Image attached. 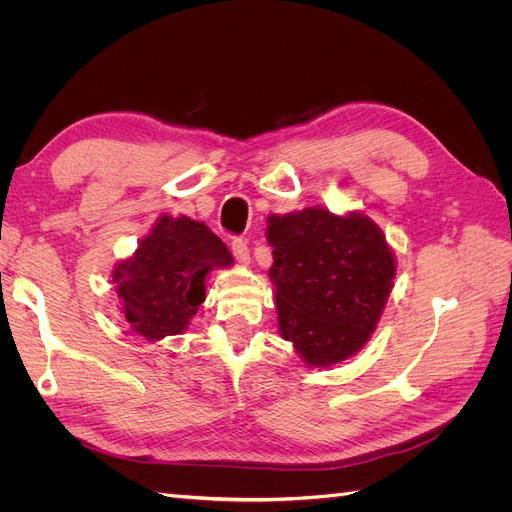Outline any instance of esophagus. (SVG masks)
<instances>
[{
	"label": "esophagus",
	"mask_w": 512,
	"mask_h": 512,
	"mask_svg": "<svg viewBox=\"0 0 512 512\" xmlns=\"http://www.w3.org/2000/svg\"><path fill=\"white\" fill-rule=\"evenodd\" d=\"M230 250H232V254H235L239 265H250V262H252V258H250V247H247V241H243V239H232Z\"/></svg>",
	"instance_id": "esophagus-1"
}]
</instances>
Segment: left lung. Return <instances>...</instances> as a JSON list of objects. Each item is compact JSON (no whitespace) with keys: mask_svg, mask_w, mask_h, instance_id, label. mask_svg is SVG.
<instances>
[{"mask_svg":"<svg viewBox=\"0 0 512 512\" xmlns=\"http://www.w3.org/2000/svg\"><path fill=\"white\" fill-rule=\"evenodd\" d=\"M277 329L307 367L352 359L376 331L397 258L363 211L305 207L267 218Z\"/></svg>","mask_w":512,"mask_h":512,"instance_id":"obj_1","label":"left lung"}]
</instances>
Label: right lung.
<instances>
[{
    "label": "right lung",
    "instance_id": "obj_1",
    "mask_svg": "<svg viewBox=\"0 0 512 512\" xmlns=\"http://www.w3.org/2000/svg\"><path fill=\"white\" fill-rule=\"evenodd\" d=\"M232 262L226 243L205 222L162 213L111 271L123 324L151 344L181 335L207 299L211 271Z\"/></svg>",
    "mask_w": 512,
    "mask_h": 512
}]
</instances>
